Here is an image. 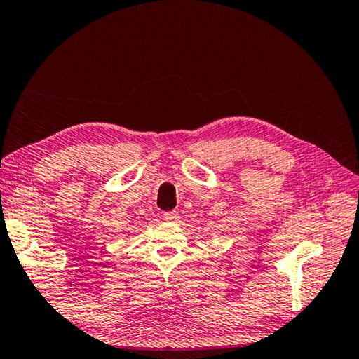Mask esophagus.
<instances>
[{
    "instance_id": "34e87169",
    "label": "esophagus",
    "mask_w": 359,
    "mask_h": 359,
    "mask_svg": "<svg viewBox=\"0 0 359 359\" xmlns=\"http://www.w3.org/2000/svg\"><path fill=\"white\" fill-rule=\"evenodd\" d=\"M165 220H168V222H177L179 220V212L177 210L165 212Z\"/></svg>"
}]
</instances>
